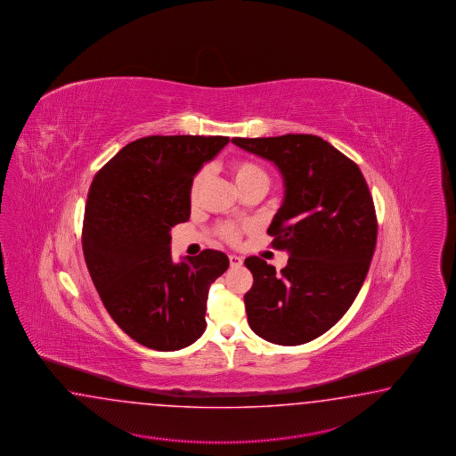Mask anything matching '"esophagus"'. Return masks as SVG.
<instances>
[{
  "mask_svg": "<svg viewBox=\"0 0 456 456\" xmlns=\"http://www.w3.org/2000/svg\"><path fill=\"white\" fill-rule=\"evenodd\" d=\"M229 262H231V266H232V268H239V266H242L243 264L242 256L229 255Z\"/></svg>",
  "mask_w": 456,
  "mask_h": 456,
  "instance_id": "34e87169",
  "label": "esophagus"
}]
</instances>
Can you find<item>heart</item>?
I'll list each match as a JSON object with an SVG mask.
<instances>
[{
    "label": "heart",
    "instance_id": "obj_1",
    "mask_svg": "<svg viewBox=\"0 0 456 456\" xmlns=\"http://www.w3.org/2000/svg\"><path fill=\"white\" fill-rule=\"evenodd\" d=\"M229 173L232 176L235 186L243 191L247 188H260L262 191L268 188L270 184V175L265 170L264 167L250 159H239L233 160L229 165ZM204 182H206V173L200 172L194 175V178L190 184V200L192 203L198 200L200 192L203 190ZM219 235L223 237L225 242L237 243L240 239V227L232 225V224H225L219 229Z\"/></svg>",
    "mask_w": 456,
    "mask_h": 456
}]
</instances>
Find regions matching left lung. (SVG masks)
Instances as JSON below:
<instances>
[{
	"instance_id": "8db88e82",
	"label": "left lung",
	"mask_w": 456,
	"mask_h": 456,
	"mask_svg": "<svg viewBox=\"0 0 456 456\" xmlns=\"http://www.w3.org/2000/svg\"><path fill=\"white\" fill-rule=\"evenodd\" d=\"M232 142L273 162L284 180L268 233L289 258L280 274L258 256L245 260L248 325L272 344L311 342L342 319L370 270L378 235L370 188L358 165L317 135Z\"/></svg>"
}]
</instances>
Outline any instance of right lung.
Listing matches in <instances>:
<instances>
[{
    "instance_id": "1",
    "label": "right lung",
    "mask_w": 456,
    "mask_h": 456,
    "mask_svg": "<svg viewBox=\"0 0 456 456\" xmlns=\"http://www.w3.org/2000/svg\"><path fill=\"white\" fill-rule=\"evenodd\" d=\"M227 142L142 137L93 178L81 232L85 262L112 321L147 348L180 350L206 330L208 291L229 258L208 248L173 264L170 231L190 219L191 180Z\"/></svg>"
}]
</instances>
